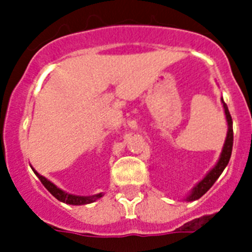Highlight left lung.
<instances>
[{
    "label": "left lung",
    "mask_w": 252,
    "mask_h": 252,
    "mask_svg": "<svg viewBox=\"0 0 252 252\" xmlns=\"http://www.w3.org/2000/svg\"><path fill=\"white\" fill-rule=\"evenodd\" d=\"M222 103H223V108H224V113H226V119H227V124H228V131H227V137H226V142H224L223 150H222L221 158L218 160V162L216 164L215 168L212 170L209 171L208 174L204 177L203 180H201L199 183L195 186V188L193 189V192L190 193L188 198H187V201H195V199H199L204 193L208 192V189L215 184L216 180L218 179V177L222 174V171L223 169L226 168L228 161H230L231 158V153H232V146H233V128H232V117L230 115V111H228V107L227 104L224 103L223 99H222Z\"/></svg>",
    "instance_id": "1"
}]
</instances>
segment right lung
Listing matches in <instances>:
<instances>
[{
	"label": "right lung",
	"mask_w": 252,
	"mask_h": 252,
	"mask_svg": "<svg viewBox=\"0 0 252 252\" xmlns=\"http://www.w3.org/2000/svg\"><path fill=\"white\" fill-rule=\"evenodd\" d=\"M34 173L36 174V177L39 178L40 182L43 183V186L48 189L51 194L57 198L58 201L64 202V203H66V204H74V206H79V204H88V203H92V202H94L95 199H98V198L102 197V193H99V194H97V195H92V197H79V195L68 194V193L63 192L62 189L58 188L55 184L51 183L50 180H48L46 178H44L43 175H40L37 171L34 170Z\"/></svg>",
	"instance_id": "1"
}]
</instances>
